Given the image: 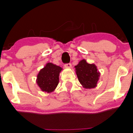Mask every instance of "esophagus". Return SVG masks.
Returning <instances> with one entry per match:
<instances>
[{"label":"esophagus","instance_id":"34e87169","mask_svg":"<svg viewBox=\"0 0 133 133\" xmlns=\"http://www.w3.org/2000/svg\"><path fill=\"white\" fill-rule=\"evenodd\" d=\"M64 66H65V68H72L71 64H70V63L65 64L64 65Z\"/></svg>","mask_w":133,"mask_h":133}]
</instances>
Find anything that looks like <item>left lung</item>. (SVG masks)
Segmentation results:
<instances>
[{
	"mask_svg": "<svg viewBox=\"0 0 133 133\" xmlns=\"http://www.w3.org/2000/svg\"><path fill=\"white\" fill-rule=\"evenodd\" d=\"M74 68L79 81L84 88L92 89L97 86L100 72L94 64H89L82 59Z\"/></svg>",
	"mask_w": 133,
	"mask_h": 133,
	"instance_id": "8db88e82",
	"label": "left lung"
}]
</instances>
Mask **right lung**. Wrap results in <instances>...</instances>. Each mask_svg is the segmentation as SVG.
<instances>
[{
    "instance_id": "obj_1",
    "label": "right lung",
    "mask_w": 133,
    "mask_h": 133,
    "mask_svg": "<svg viewBox=\"0 0 133 133\" xmlns=\"http://www.w3.org/2000/svg\"><path fill=\"white\" fill-rule=\"evenodd\" d=\"M62 70L60 66L48 62L38 73L36 83L41 91L51 93L56 89L59 82V74Z\"/></svg>"
}]
</instances>
